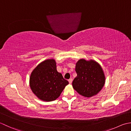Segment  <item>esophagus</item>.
Returning <instances> with one entry per match:
<instances>
[{
    "label": "esophagus",
    "mask_w": 131,
    "mask_h": 131,
    "mask_svg": "<svg viewBox=\"0 0 131 131\" xmlns=\"http://www.w3.org/2000/svg\"><path fill=\"white\" fill-rule=\"evenodd\" d=\"M68 81L69 84H72V79H69L68 80Z\"/></svg>",
    "instance_id": "34e87169"
}]
</instances>
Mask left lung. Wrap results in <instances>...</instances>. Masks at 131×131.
Listing matches in <instances>:
<instances>
[{
  "mask_svg": "<svg viewBox=\"0 0 131 131\" xmlns=\"http://www.w3.org/2000/svg\"><path fill=\"white\" fill-rule=\"evenodd\" d=\"M76 77L73 89L80 95L91 97L100 92L105 85V76L101 66L94 60L80 59L76 64Z\"/></svg>",
  "mask_w": 131,
  "mask_h": 131,
  "instance_id": "1",
  "label": "left lung"
}]
</instances>
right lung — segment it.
Here are the masks:
<instances>
[{
    "mask_svg": "<svg viewBox=\"0 0 131 131\" xmlns=\"http://www.w3.org/2000/svg\"><path fill=\"white\" fill-rule=\"evenodd\" d=\"M30 89L39 99L52 101L59 97L68 81L63 78L57 69V63L53 59L39 63L30 76Z\"/></svg>",
    "mask_w": 131,
    "mask_h": 131,
    "instance_id": "1",
    "label": "right lung"
}]
</instances>
